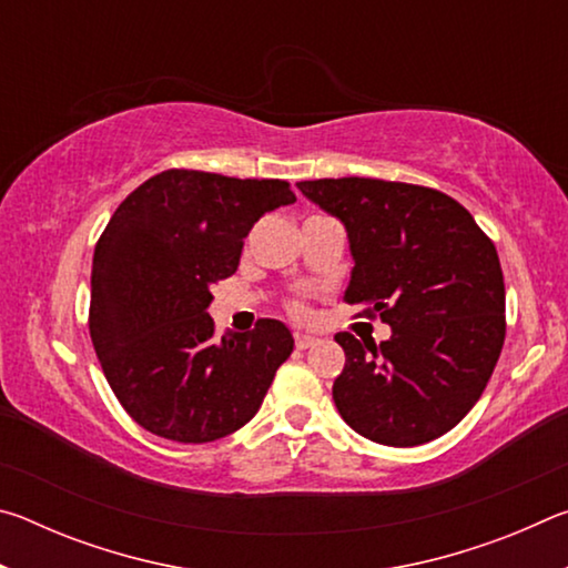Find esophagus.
Segmentation results:
<instances>
[{
	"mask_svg": "<svg viewBox=\"0 0 568 568\" xmlns=\"http://www.w3.org/2000/svg\"><path fill=\"white\" fill-rule=\"evenodd\" d=\"M315 343H318V338H315V335H311V333H295V348L297 351L311 348V345H315Z\"/></svg>",
	"mask_w": 568,
	"mask_h": 568,
	"instance_id": "esophagus-1",
	"label": "esophagus"
}]
</instances>
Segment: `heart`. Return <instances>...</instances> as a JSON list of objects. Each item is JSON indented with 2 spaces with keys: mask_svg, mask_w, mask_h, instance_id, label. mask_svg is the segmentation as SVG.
I'll return each mask as SVG.
<instances>
[{
  "mask_svg": "<svg viewBox=\"0 0 568 568\" xmlns=\"http://www.w3.org/2000/svg\"><path fill=\"white\" fill-rule=\"evenodd\" d=\"M293 313H297V315H303V313H305V307H303L301 303H293Z\"/></svg>",
  "mask_w": 568,
  "mask_h": 568,
  "instance_id": "heart-1",
  "label": "heart"
}]
</instances>
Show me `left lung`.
<instances>
[{
	"instance_id": "left-lung-1",
	"label": "left lung",
	"mask_w": 568,
	"mask_h": 568,
	"mask_svg": "<svg viewBox=\"0 0 568 568\" xmlns=\"http://www.w3.org/2000/svg\"><path fill=\"white\" fill-rule=\"evenodd\" d=\"M297 190L345 225L353 255L345 301L390 325V338L345 351L333 400L383 446H420L476 406L506 338L498 253L444 192L373 178L305 180Z\"/></svg>"
}]
</instances>
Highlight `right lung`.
Instances as JSON below:
<instances>
[{"mask_svg":"<svg viewBox=\"0 0 568 568\" xmlns=\"http://www.w3.org/2000/svg\"><path fill=\"white\" fill-rule=\"evenodd\" d=\"M291 203L285 180L165 170L114 210L94 247L90 335L114 396L150 434L207 444L261 408L293 335L263 318L217 341L210 287L237 271L250 227Z\"/></svg>","mask_w":568,"mask_h":568,"instance_id":"obj_1","label":"right lung"}]
</instances>
